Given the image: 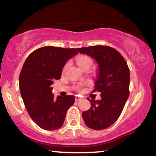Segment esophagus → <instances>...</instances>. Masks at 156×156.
I'll list each match as a JSON object with an SVG mask.
<instances>
[{"instance_id":"obj_1","label":"esophagus","mask_w":156,"mask_h":156,"mask_svg":"<svg viewBox=\"0 0 156 156\" xmlns=\"http://www.w3.org/2000/svg\"><path fill=\"white\" fill-rule=\"evenodd\" d=\"M75 99H76V101H80V100H81V98L78 95H76V97H75Z\"/></svg>"}]
</instances>
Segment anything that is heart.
<instances>
[{
  "label": "heart",
  "mask_w": 156,
  "mask_h": 156,
  "mask_svg": "<svg viewBox=\"0 0 156 156\" xmlns=\"http://www.w3.org/2000/svg\"><path fill=\"white\" fill-rule=\"evenodd\" d=\"M76 63L78 64V67L80 68H82L83 66L86 65L90 66L92 62H91V59L89 57L85 56V55H80V56H78L76 58Z\"/></svg>",
  "instance_id": "heart-1"
}]
</instances>
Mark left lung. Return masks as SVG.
<instances>
[{"mask_svg": "<svg viewBox=\"0 0 156 156\" xmlns=\"http://www.w3.org/2000/svg\"><path fill=\"white\" fill-rule=\"evenodd\" d=\"M78 50L96 61L98 74L94 92L101 93L100 101L87 98L91 107L82 113V117L91 129H105L117 120L129 97V68L122 55L113 48L96 45Z\"/></svg>", "mask_w": 156, "mask_h": 156, "instance_id": "left-lung-1", "label": "left lung"}]
</instances>
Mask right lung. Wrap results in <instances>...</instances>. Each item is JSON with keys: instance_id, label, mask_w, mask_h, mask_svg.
<instances>
[{"instance_id": "right-lung-1", "label": "right lung", "mask_w": 156, "mask_h": 156, "mask_svg": "<svg viewBox=\"0 0 156 156\" xmlns=\"http://www.w3.org/2000/svg\"><path fill=\"white\" fill-rule=\"evenodd\" d=\"M77 53L76 48L46 46L32 52L23 64L19 78L21 96L29 116L42 129L60 128L74 103L73 95L54 98L51 86L60 79L64 66Z\"/></svg>"}]
</instances>
